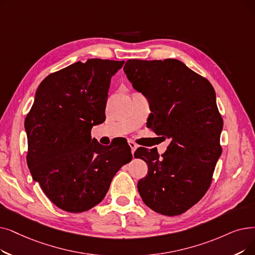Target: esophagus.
<instances>
[{
	"mask_svg": "<svg viewBox=\"0 0 255 255\" xmlns=\"http://www.w3.org/2000/svg\"><path fill=\"white\" fill-rule=\"evenodd\" d=\"M128 143H129V146H130V148H131L132 154H133V153L135 152L136 148H137V145H136V143H135L134 141H132V140H128Z\"/></svg>",
	"mask_w": 255,
	"mask_h": 255,
	"instance_id": "1",
	"label": "esophagus"
}]
</instances>
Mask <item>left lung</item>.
I'll list each match as a JSON object with an SVG mask.
<instances>
[{"instance_id": "obj_1", "label": "left lung", "mask_w": 255, "mask_h": 255, "mask_svg": "<svg viewBox=\"0 0 255 255\" xmlns=\"http://www.w3.org/2000/svg\"><path fill=\"white\" fill-rule=\"evenodd\" d=\"M124 72L150 103L149 127L171 139L161 156L138 148L148 173L137 182L143 203L164 216L181 215L205 195L222 154L223 120L213 85L177 59H129ZM149 121V119H148Z\"/></svg>"}]
</instances>
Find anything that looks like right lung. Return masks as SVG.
Wrapping results in <instances>:
<instances>
[{
  "instance_id": "add662e5",
  "label": "right lung",
  "mask_w": 255,
  "mask_h": 255,
  "mask_svg": "<svg viewBox=\"0 0 255 255\" xmlns=\"http://www.w3.org/2000/svg\"><path fill=\"white\" fill-rule=\"evenodd\" d=\"M124 62L93 58L50 74L26 117L32 178L65 212L100 203L114 176L132 159L128 143L103 146L91 136L105 121L110 79Z\"/></svg>"
}]
</instances>
